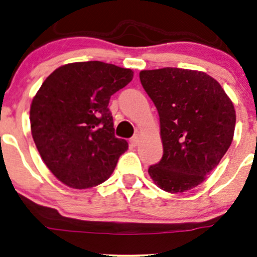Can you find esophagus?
Masks as SVG:
<instances>
[{
    "instance_id": "obj_1",
    "label": "esophagus",
    "mask_w": 257,
    "mask_h": 257,
    "mask_svg": "<svg viewBox=\"0 0 257 257\" xmlns=\"http://www.w3.org/2000/svg\"><path fill=\"white\" fill-rule=\"evenodd\" d=\"M131 144L134 145V147H137V145L139 144V137L138 136H134L133 138L131 139Z\"/></svg>"
}]
</instances>
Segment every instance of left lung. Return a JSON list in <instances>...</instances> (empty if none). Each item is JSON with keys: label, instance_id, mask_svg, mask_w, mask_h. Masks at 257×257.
<instances>
[{"label": "left lung", "instance_id": "left-lung-1", "mask_svg": "<svg viewBox=\"0 0 257 257\" xmlns=\"http://www.w3.org/2000/svg\"><path fill=\"white\" fill-rule=\"evenodd\" d=\"M144 90L160 119L163 157L148 173L163 190L184 193L203 183L231 145L234 104L204 72L167 68L142 71Z\"/></svg>", "mask_w": 257, "mask_h": 257}]
</instances>
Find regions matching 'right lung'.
<instances>
[{"label": "right lung", "mask_w": 257, "mask_h": 257, "mask_svg": "<svg viewBox=\"0 0 257 257\" xmlns=\"http://www.w3.org/2000/svg\"><path fill=\"white\" fill-rule=\"evenodd\" d=\"M133 79V71L99 61L57 68L31 104L33 141L59 181L74 189L99 185L128 149L116 138L108 104Z\"/></svg>", "instance_id": "obj_1"}]
</instances>
